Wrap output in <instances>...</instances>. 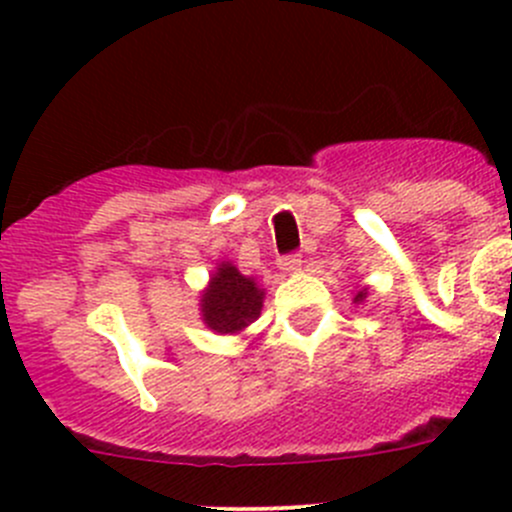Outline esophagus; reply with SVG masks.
<instances>
[{"label": "esophagus", "mask_w": 512, "mask_h": 512, "mask_svg": "<svg viewBox=\"0 0 512 512\" xmlns=\"http://www.w3.org/2000/svg\"><path fill=\"white\" fill-rule=\"evenodd\" d=\"M280 267L285 272H297L302 267V255H285L280 257Z\"/></svg>", "instance_id": "34e87169"}]
</instances>
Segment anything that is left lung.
<instances>
[{
	"instance_id": "obj_1",
	"label": "left lung",
	"mask_w": 512,
	"mask_h": 512,
	"mask_svg": "<svg viewBox=\"0 0 512 512\" xmlns=\"http://www.w3.org/2000/svg\"><path fill=\"white\" fill-rule=\"evenodd\" d=\"M366 294H369V287H359V289H356V292H354L352 302H354V304H361V302H364V299H366Z\"/></svg>"
}]
</instances>
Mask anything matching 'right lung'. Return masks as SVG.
Listing matches in <instances>:
<instances>
[{"label":"right lung","mask_w":512,"mask_h":512,"mask_svg":"<svg viewBox=\"0 0 512 512\" xmlns=\"http://www.w3.org/2000/svg\"><path fill=\"white\" fill-rule=\"evenodd\" d=\"M265 289L247 277L230 260L218 262L200 292V319L215 334H242L262 312Z\"/></svg>","instance_id":"1"}]
</instances>
